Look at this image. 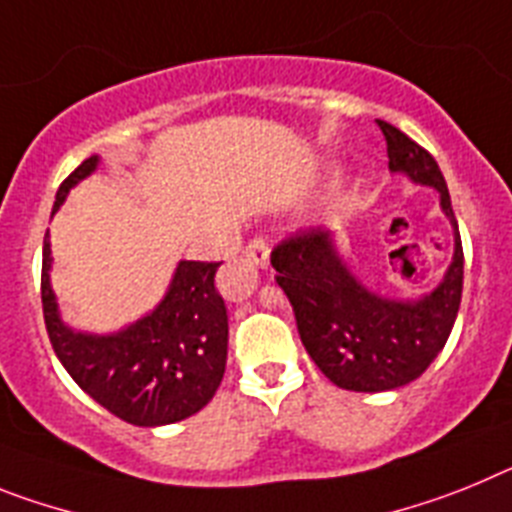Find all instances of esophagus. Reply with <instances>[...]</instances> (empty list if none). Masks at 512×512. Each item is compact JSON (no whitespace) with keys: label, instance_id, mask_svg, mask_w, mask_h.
Wrapping results in <instances>:
<instances>
[{"label":"esophagus","instance_id":"obj_1","mask_svg":"<svg viewBox=\"0 0 512 512\" xmlns=\"http://www.w3.org/2000/svg\"><path fill=\"white\" fill-rule=\"evenodd\" d=\"M244 257L252 262V265H257V268H268L270 262V247L265 239L255 237L247 242V247H244Z\"/></svg>","mask_w":512,"mask_h":512}]
</instances>
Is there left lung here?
<instances>
[{
    "instance_id": "8db88e82",
    "label": "left lung",
    "mask_w": 512,
    "mask_h": 512,
    "mask_svg": "<svg viewBox=\"0 0 512 512\" xmlns=\"http://www.w3.org/2000/svg\"><path fill=\"white\" fill-rule=\"evenodd\" d=\"M389 170L441 193L453 226V260L438 288L417 301L368 291L342 262L330 229L296 231L270 255L275 281L293 306L311 361L348 391H389L410 384L441 353L453 330L464 288V250L443 172L420 144L379 121Z\"/></svg>"
}]
</instances>
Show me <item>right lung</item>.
<instances>
[{
	"instance_id": "right-lung-1",
	"label": "right lung",
	"mask_w": 512,
	"mask_h": 512,
	"mask_svg": "<svg viewBox=\"0 0 512 512\" xmlns=\"http://www.w3.org/2000/svg\"><path fill=\"white\" fill-rule=\"evenodd\" d=\"M84 159L61 182L53 213L79 180L97 170ZM51 242L43 239L41 299L51 345L69 376L115 417L154 428L203 410L224 379L229 317L216 291L221 262L182 260L151 314L115 335L71 330L59 317L51 288Z\"/></svg>"
}]
</instances>
